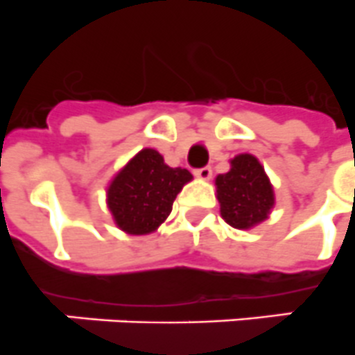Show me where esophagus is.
Returning <instances> with one entry per match:
<instances>
[{
    "instance_id": "obj_1",
    "label": "esophagus",
    "mask_w": 355,
    "mask_h": 355,
    "mask_svg": "<svg viewBox=\"0 0 355 355\" xmlns=\"http://www.w3.org/2000/svg\"><path fill=\"white\" fill-rule=\"evenodd\" d=\"M194 175H196L198 178H201V180H209V178L212 177V170H210L209 166H203V168L194 170Z\"/></svg>"
}]
</instances>
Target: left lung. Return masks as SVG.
<instances>
[{"label": "left lung", "mask_w": 355, "mask_h": 355, "mask_svg": "<svg viewBox=\"0 0 355 355\" xmlns=\"http://www.w3.org/2000/svg\"><path fill=\"white\" fill-rule=\"evenodd\" d=\"M230 166L228 173L216 178L221 216L233 228H253L265 221L272 210V184L254 155H237L230 161Z\"/></svg>", "instance_id": "left-lung-1"}]
</instances>
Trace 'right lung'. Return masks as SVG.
I'll use <instances>...</instances> for the list:
<instances>
[{"mask_svg":"<svg viewBox=\"0 0 355 355\" xmlns=\"http://www.w3.org/2000/svg\"><path fill=\"white\" fill-rule=\"evenodd\" d=\"M193 175L184 168H170L154 148H143L107 187V209L122 232L152 233L166 221L173 201Z\"/></svg>","mask_w":355,"mask_h":355,"instance_id":"right-lung-1","label":"right lung"}]
</instances>
